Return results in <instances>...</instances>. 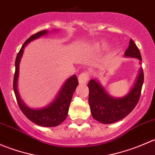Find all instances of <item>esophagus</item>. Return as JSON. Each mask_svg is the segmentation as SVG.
<instances>
[{
  "label": "esophagus",
  "instance_id": "obj_1",
  "mask_svg": "<svg viewBox=\"0 0 155 155\" xmlns=\"http://www.w3.org/2000/svg\"><path fill=\"white\" fill-rule=\"evenodd\" d=\"M89 75L87 73H82V74H80L79 76V82L80 84H86L87 82L89 79Z\"/></svg>",
  "mask_w": 155,
  "mask_h": 155
}]
</instances>
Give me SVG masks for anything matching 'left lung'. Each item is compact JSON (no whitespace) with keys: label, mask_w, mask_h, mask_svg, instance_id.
Returning a JSON list of instances; mask_svg holds the SVG:
<instances>
[{"label":"left lung","mask_w":155,"mask_h":155,"mask_svg":"<svg viewBox=\"0 0 155 155\" xmlns=\"http://www.w3.org/2000/svg\"><path fill=\"white\" fill-rule=\"evenodd\" d=\"M124 56L138 59L141 64L140 50L131 39ZM143 82L144 74L143 69L140 68L130 91L125 96L117 98L109 94L97 79L89 81L88 104L93 118L102 124H112L126 117L132 112L140 100Z\"/></svg>","instance_id":"1"}]
</instances>
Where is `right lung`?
<instances>
[{
    "instance_id": "add662e5",
    "label": "right lung",
    "mask_w": 155,
    "mask_h": 155,
    "mask_svg": "<svg viewBox=\"0 0 155 155\" xmlns=\"http://www.w3.org/2000/svg\"><path fill=\"white\" fill-rule=\"evenodd\" d=\"M56 31V30H54ZM50 34L48 31H42L30 37L21 46L19 52L17 54L15 59V71L13 79V90L16 97L17 103L21 112L25 115L32 122L35 123L37 125L42 127H55L61 124L68 116L69 107L71 102L73 94L76 90V87L79 85L77 77L76 75L70 76L65 81L64 85L61 87L60 91L58 93L57 96L54 97V101H51L49 104L44 107L40 109H34L28 107L24 101L20 97L18 91V73H19V64L24 53L25 47L31 42Z\"/></svg>"
}]
</instances>
